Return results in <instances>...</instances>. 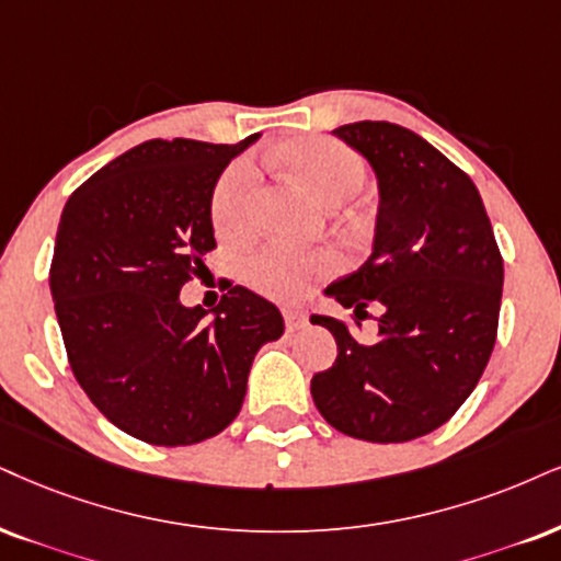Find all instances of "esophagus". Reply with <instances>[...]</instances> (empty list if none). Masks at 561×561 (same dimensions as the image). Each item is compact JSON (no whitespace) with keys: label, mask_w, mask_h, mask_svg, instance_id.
I'll return each mask as SVG.
<instances>
[{"label":"esophagus","mask_w":561,"mask_h":561,"mask_svg":"<svg viewBox=\"0 0 561 561\" xmlns=\"http://www.w3.org/2000/svg\"><path fill=\"white\" fill-rule=\"evenodd\" d=\"M283 320H286L288 333H294V330H299L307 324V314H304L301 309H283Z\"/></svg>","instance_id":"1"}]
</instances>
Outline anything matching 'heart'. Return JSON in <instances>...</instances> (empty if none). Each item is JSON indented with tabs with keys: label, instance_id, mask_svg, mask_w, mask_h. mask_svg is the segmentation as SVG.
Here are the masks:
<instances>
[{
	"label": "heart",
	"instance_id": "1",
	"mask_svg": "<svg viewBox=\"0 0 561 561\" xmlns=\"http://www.w3.org/2000/svg\"><path fill=\"white\" fill-rule=\"evenodd\" d=\"M270 158L286 165L324 207H335L356 197L366 182L364 158L333 137H294L275 145ZM254 186H257V171L247 158L233 161L218 179L210 199V218L220 237L241 239L249 233ZM330 270L333 260L328 254L270 244L244 262V278L254 291L270 299L291 301L299 299L312 283L324 278Z\"/></svg>",
	"mask_w": 561,
	"mask_h": 561
}]
</instances>
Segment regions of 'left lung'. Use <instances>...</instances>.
<instances>
[{
	"label": "left lung",
	"instance_id": "left-lung-1",
	"mask_svg": "<svg viewBox=\"0 0 561 561\" xmlns=\"http://www.w3.org/2000/svg\"><path fill=\"white\" fill-rule=\"evenodd\" d=\"M335 135L375 169L379 213L371 257L324 294L358 328L379 309V337L358 343L343 320L312 314L337 343L312 398L348 437L416 439L453 419L486 369L502 252L471 176L424 137L390 122L343 124Z\"/></svg>",
	"mask_w": 561,
	"mask_h": 561
}]
</instances>
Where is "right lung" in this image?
Here are the masks:
<instances>
[{
  "instance_id": "1",
  "label": "right lung",
  "mask_w": 561,
  "mask_h": 561,
  "mask_svg": "<svg viewBox=\"0 0 561 561\" xmlns=\"http://www.w3.org/2000/svg\"><path fill=\"white\" fill-rule=\"evenodd\" d=\"M237 145L148 140L82 182L54 241V309L85 396L129 437L182 447L237 419L254 354L283 335L275 304L244 286L207 309L179 301L216 249L210 199Z\"/></svg>"
}]
</instances>
